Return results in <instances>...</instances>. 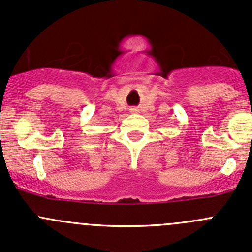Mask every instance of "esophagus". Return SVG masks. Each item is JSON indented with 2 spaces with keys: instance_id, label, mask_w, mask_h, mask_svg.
Here are the masks:
<instances>
[{
  "instance_id": "esophagus-1",
  "label": "esophagus",
  "mask_w": 252,
  "mask_h": 252,
  "mask_svg": "<svg viewBox=\"0 0 252 252\" xmlns=\"http://www.w3.org/2000/svg\"><path fill=\"white\" fill-rule=\"evenodd\" d=\"M131 112H136V110H131Z\"/></svg>"
}]
</instances>
